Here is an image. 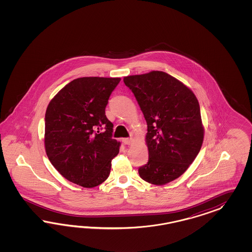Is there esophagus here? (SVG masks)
Masks as SVG:
<instances>
[{
    "label": "esophagus",
    "instance_id": "1",
    "mask_svg": "<svg viewBox=\"0 0 252 252\" xmlns=\"http://www.w3.org/2000/svg\"><path fill=\"white\" fill-rule=\"evenodd\" d=\"M133 142H134V139L132 137H128V138H125L124 139V143L126 145H131Z\"/></svg>",
    "mask_w": 252,
    "mask_h": 252
}]
</instances>
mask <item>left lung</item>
I'll return each mask as SVG.
<instances>
[{
	"mask_svg": "<svg viewBox=\"0 0 252 252\" xmlns=\"http://www.w3.org/2000/svg\"><path fill=\"white\" fill-rule=\"evenodd\" d=\"M148 125L149 161L139 167L148 183L174 181L189 167L203 142L198 99L189 87L162 71L125 76Z\"/></svg>",
	"mask_w": 252,
	"mask_h": 252,
	"instance_id": "8db88e82",
	"label": "left lung"
}]
</instances>
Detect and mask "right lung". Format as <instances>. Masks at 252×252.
<instances>
[{"mask_svg":"<svg viewBox=\"0 0 252 252\" xmlns=\"http://www.w3.org/2000/svg\"><path fill=\"white\" fill-rule=\"evenodd\" d=\"M120 77L74 79L47 107L44 145L54 168L72 183L91 189L110 175L121 143L112 138L114 125L105 107ZM103 131H101V129Z\"/></svg>","mask_w":252,"mask_h":252,"instance_id":"obj_1","label":"right lung"}]
</instances>
